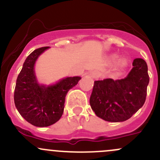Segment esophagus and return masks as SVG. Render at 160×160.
<instances>
[{"mask_svg": "<svg viewBox=\"0 0 160 160\" xmlns=\"http://www.w3.org/2000/svg\"><path fill=\"white\" fill-rule=\"evenodd\" d=\"M90 76L93 78H96L98 77V72L93 71L90 73Z\"/></svg>", "mask_w": 160, "mask_h": 160, "instance_id": "34e87169", "label": "esophagus"}]
</instances>
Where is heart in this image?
I'll return each mask as SVG.
<instances>
[{
  "label": "heart",
  "instance_id": "1",
  "mask_svg": "<svg viewBox=\"0 0 160 160\" xmlns=\"http://www.w3.org/2000/svg\"><path fill=\"white\" fill-rule=\"evenodd\" d=\"M127 63H128V60H127L126 59H122L121 61H120V65H121V66H125Z\"/></svg>",
  "mask_w": 160,
  "mask_h": 160
}]
</instances>
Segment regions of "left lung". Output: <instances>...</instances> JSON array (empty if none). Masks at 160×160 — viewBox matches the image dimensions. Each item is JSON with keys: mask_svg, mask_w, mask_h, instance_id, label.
<instances>
[{"mask_svg": "<svg viewBox=\"0 0 160 160\" xmlns=\"http://www.w3.org/2000/svg\"><path fill=\"white\" fill-rule=\"evenodd\" d=\"M133 68L123 79L95 81L90 105L98 117L109 122L128 120L142 107L149 82L148 67L142 59L133 62Z\"/></svg>", "mask_w": 160, "mask_h": 160, "instance_id": "obj_1", "label": "left lung"}]
</instances>
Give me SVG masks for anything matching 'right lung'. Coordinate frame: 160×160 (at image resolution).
<instances>
[{"mask_svg":"<svg viewBox=\"0 0 160 160\" xmlns=\"http://www.w3.org/2000/svg\"><path fill=\"white\" fill-rule=\"evenodd\" d=\"M49 46L35 49L26 59L17 78L14 103L23 118L36 127L50 126L60 119L64 111L66 96L78 84L81 77H67L55 85H39L34 72L38 57Z\"/></svg>","mask_w":160,"mask_h":160,"instance_id":"obj_1","label":"right lung"}]
</instances>
